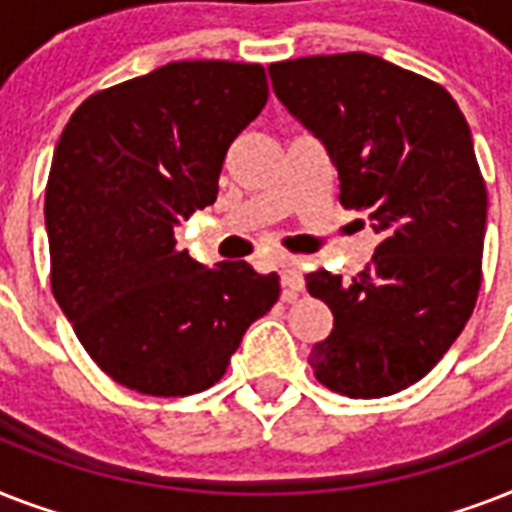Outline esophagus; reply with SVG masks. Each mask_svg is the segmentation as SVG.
<instances>
[{
  "label": "esophagus",
  "mask_w": 512,
  "mask_h": 512,
  "mask_svg": "<svg viewBox=\"0 0 512 512\" xmlns=\"http://www.w3.org/2000/svg\"><path fill=\"white\" fill-rule=\"evenodd\" d=\"M279 268H281L279 273H281V287H284V297H287V300H292V297H295V292H300V289L305 287L303 271H300V265H297L295 260H284Z\"/></svg>",
  "instance_id": "34e87169"
}]
</instances>
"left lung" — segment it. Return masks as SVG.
<instances>
[{"instance_id":"left-lung-1","label":"left lung","mask_w":512,"mask_h":512,"mask_svg":"<svg viewBox=\"0 0 512 512\" xmlns=\"http://www.w3.org/2000/svg\"><path fill=\"white\" fill-rule=\"evenodd\" d=\"M281 106L319 140L340 204L382 241L353 281L305 276L335 316L311 350L321 385L350 398L409 388L438 364L476 308L486 185L473 135L444 87L366 52L268 66Z\"/></svg>"}]
</instances>
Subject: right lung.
Returning a JSON list of instances; mask_svg holds the SVG:
<instances>
[{
	"instance_id": "right-lung-1",
	"label": "right lung",
	"mask_w": 512,
	"mask_h": 512,
	"mask_svg": "<svg viewBox=\"0 0 512 512\" xmlns=\"http://www.w3.org/2000/svg\"><path fill=\"white\" fill-rule=\"evenodd\" d=\"M257 63L177 60L76 108L44 193L52 295L95 364L146 396H191L225 374L279 276L204 268L175 228L215 204L239 132L265 108Z\"/></svg>"
}]
</instances>
